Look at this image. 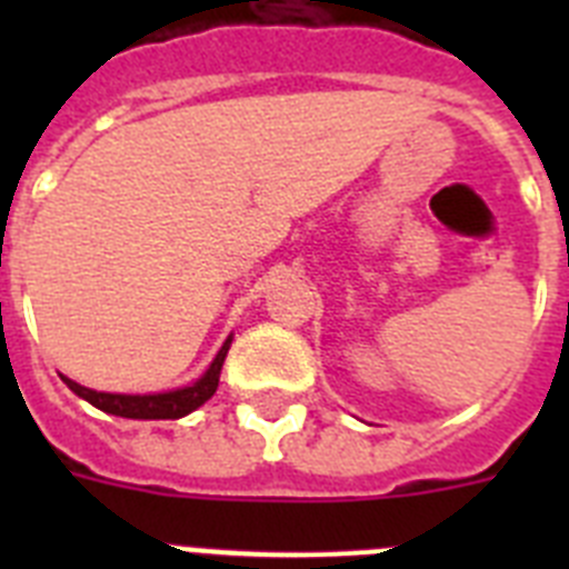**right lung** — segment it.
I'll list each match as a JSON object with an SVG mask.
<instances>
[{
	"label": "right lung",
	"mask_w": 569,
	"mask_h": 569,
	"mask_svg": "<svg viewBox=\"0 0 569 569\" xmlns=\"http://www.w3.org/2000/svg\"><path fill=\"white\" fill-rule=\"evenodd\" d=\"M233 336H228L222 350L216 353L210 367L202 373V379H196L193 385L179 387V390H168V393H150V396H124V393H97L90 387L77 385V381L64 379V385L79 396V399L90 401L93 407L104 410L110 416H122V419H182V416L193 413L196 407H202L219 387V373H222L224 356L230 350Z\"/></svg>",
	"instance_id": "1"
}]
</instances>
